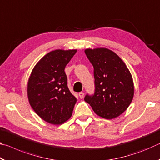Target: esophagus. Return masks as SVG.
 I'll return each mask as SVG.
<instances>
[{
  "label": "esophagus",
  "instance_id": "1",
  "mask_svg": "<svg viewBox=\"0 0 160 160\" xmlns=\"http://www.w3.org/2000/svg\"><path fill=\"white\" fill-rule=\"evenodd\" d=\"M84 95H85V93L82 92H79V97L80 99H82L84 97Z\"/></svg>",
  "mask_w": 160,
  "mask_h": 160
}]
</instances>
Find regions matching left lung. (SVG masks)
<instances>
[{
	"label": "left lung",
	"instance_id": "obj_1",
	"mask_svg": "<svg viewBox=\"0 0 160 160\" xmlns=\"http://www.w3.org/2000/svg\"><path fill=\"white\" fill-rule=\"evenodd\" d=\"M85 53L94 68L95 87L94 94H86L85 101L101 117L116 118L125 112L133 98L131 72L117 54L108 48H88Z\"/></svg>",
	"mask_w": 160,
	"mask_h": 160
}]
</instances>
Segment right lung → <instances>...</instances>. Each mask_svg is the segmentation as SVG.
I'll return each mask as SVG.
<instances>
[{
  "mask_svg": "<svg viewBox=\"0 0 160 160\" xmlns=\"http://www.w3.org/2000/svg\"><path fill=\"white\" fill-rule=\"evenodd\" d=\"M77 50L51 51L36 64L29 76L28 96L37 114L47 122L59 125L72 116L77 99L68 88L65 68Z\"/></svg>",
  "mask_w": 160,
  "mask_h": 160,
  "instance_id": "add662e5",
  "label": "right lung"
}]
</instances>
